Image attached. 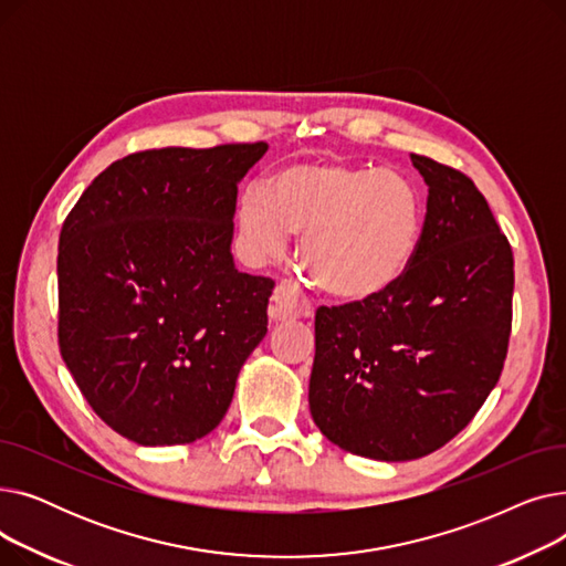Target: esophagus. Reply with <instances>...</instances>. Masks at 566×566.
I'll list each match as a JSON object with an SVG mask.
<instances>
[{
  "label": "esophagus",
  "instance_id": "esophagus-1",
  "mask_svg": "<svg viewBox=\"0 0 566 566\" xmlns=\"http://www.w3.org/2000/svg\"><path fill=\"white\" fill-rule=\"evenodd\" d=\"M268 316H271L273 323L293 321V318H301V316H312V305L303 295V291L298 289V284L282 282L273 293L271 307H268Z\"/></svg>",
  "mask_w": 566,
  "mask_h": 566
}]
</instances>
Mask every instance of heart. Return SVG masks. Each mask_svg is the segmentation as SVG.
Returning <instances> with one entry per match:
<instances>
[{
	"label": "heart",
	"mask_w": 566,
	"mask_h": 566,
	"mask_svg": "<svg viewBox=\"0 0 566 566\" xmlns=\"http://www.w3.org/2000/svg\"><path fill=\"white\" fill-rule=\"evenodd\" d=\"M241 245L277 259L301 235L305 271L335 298L371 301L392 289L420 248L424 203L408 176L342 160L295 163L235 203Z\"/></svg>",
	"instance_id": "heart-1"
}]
</instances>
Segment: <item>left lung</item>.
<instances>
[{"instance_id":"left-lung-1","label":"left lung","mask_w":566,"mask_h":566,"mask_svg":"<svg viewBox=\"0 0 566 566\" xmlns=\"http://www.w3.org/2000/svg\"><path fill=\"white\" fill-rule=\"evenodd\" d=\"M429 188L420 248L371 301L318 307L310 410L344 452L412 461L450 442L500 378L514 256L470 178L410 156Z\"/></svg>"}]
</instances>
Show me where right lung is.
Here are the masks:
<instances>
[{
  "instance_id": "1",
  "label": "right lung",
  "mask_w": 566,
  "mask_h": 566,
  "mask_svg": "<svg viewBox=\"0 0 566 566\" xmlns=\"http://www.w3.org/2000/svg\"><path fill=\"white\" fill-rule=\"evenodd\" d=\"M265 142L167 146L94 178L59 235V350L98 418L163 448L211 433L268 333L275 282L233 263L238 184Z\"/></svg>"
}]
</instances>
